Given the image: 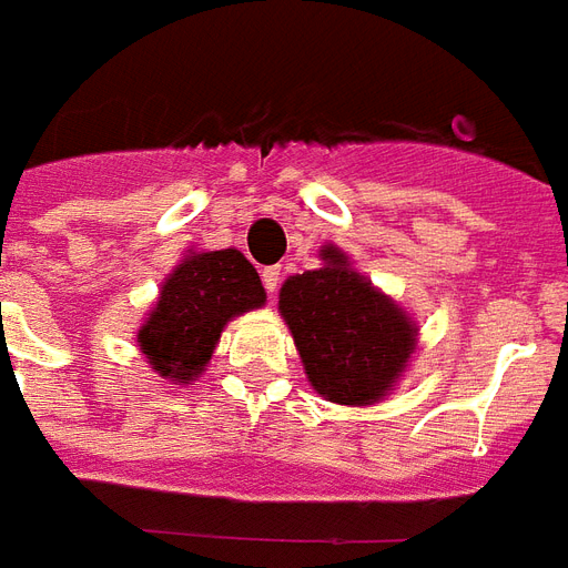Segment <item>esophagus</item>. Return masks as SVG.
I'll use <instances>...</instances> for the list:
<instances>
[{"mask_svg":"<svg viewBox=\"0 0 568 568\" xmlns=\"http://www.w3.org/2000/svg\"><path fill=\"white\" fill-rule=\"evenodd\" d=\"M280 276H283V273H280V267H264L262 271V283L271 297L276 295V288H280Z\"/></svg>","mask_w":568,"mask_h":568,"instance_id":"obj_1","label":"esophagus"}]
</instances>
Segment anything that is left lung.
Here are the masks:
<instances>
[{"mask_svg": "<svg viewBox=\"0 0 568 568\" xmlns=\"http://www.w3.org/2000/svg\"><path fill=\"white\" fill-rule=\"evenodd\" d=\"M325 267L285 280V316L313 388L334 403L379 400L406 367L415 327L394 301L348 271L346 255L322 250Z\"/></svg>", "mask_w": 568, "mask_h": 568, "instance_id": "8db88e82", "label": "left lung"}]
</instances>
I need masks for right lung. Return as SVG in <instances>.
I'll use <instances>...</instances> for the list:
<instances>
[{
    "mask_svg": "<svg viewBox=\"0 0 568 568\" xmlns=\"http://www.w3.org/2000/svg\"><path fill=\"white\" fill-rule=\"evenodd\" d=\"M262 304V280L243 252H201L168 276L138 343L159 376L192 382L207 367L225 322Z\"/></svg>",
    "mask_w": 568,
    "mask_h": 568,
    "instance_id": "obj_1",
    "label": "right lung"
}]
</instances>
